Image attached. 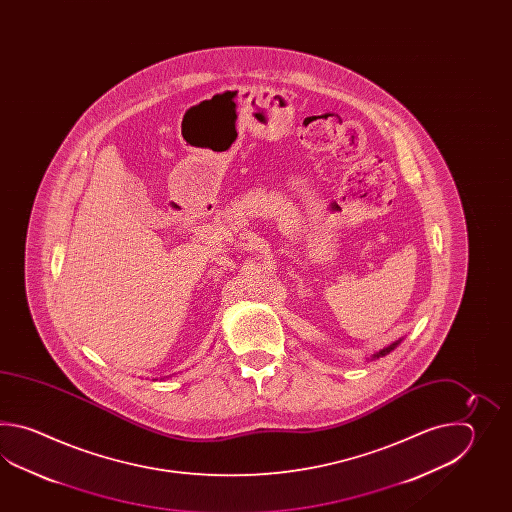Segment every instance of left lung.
Segmentation results:
<instances>
[{"label": "left lung", "mask_w": 512, "mask_h": 512, "mask_svg": "<svg viewBox=\"0 0 512 512\" xmlns=\"http://www.w3.org/2000/svg\"><path fill=\"white\" fill-rule=\"evenodd\" d=\"M397 344H399V342H393L392 346H388V348H384L382 349V351H379L377 355H373V359H379V357H384V355H388V353H390V351H392V349L395 348Z\"/></svg>", "instance_id": "8db88e82"}]
</instances>
